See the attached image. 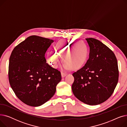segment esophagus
<instances>
[{
  "label": "esophagus",
  "instance_id": "1",
  "mask_svg": "<svg viewBox=\"0 0 127 127\" xmlns=\"http://www.w3.org/2000/svg\"><path fill=\"white\" fill-rule=\"evenodd\" d=\"M66 75V74L64 72H61V76L62 77H64Z\"/></svg>",
  "mask_w": 127,
  "mask_h": 127
}]
</instances>
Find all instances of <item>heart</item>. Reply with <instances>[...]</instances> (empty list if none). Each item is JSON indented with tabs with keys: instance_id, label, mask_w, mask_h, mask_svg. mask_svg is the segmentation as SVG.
<instances>
[{
	"instance_id": "b5f03b06",
	"label": "heart",
	"mask_w": 127,
	"mask_h": 127,
	"mask_svg": "<svg viewBox=\"0 0 127 127\" xmlns=\"http://www.w3.org/2000/svg\"><path fill=\"white\" fill-rule=\"evenodd\" d=\"M55 50L56 52L48 51L46 56L47 62L54 68L61 63L62 57L65 63L64 68L79 69L85 64L89 56L88 45L78 40L59 42L55 46Z\"/></svg>"
}]
</instances>
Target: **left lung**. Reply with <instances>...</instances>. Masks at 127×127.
I'll use <instances>...</instances> for the list:
<instances>
[{"mask_svg":"<svg viewBox=\"0 0 127 127\" xmlns=\"http://www.w3.org/2000/svg\"><path fill=\"white\" fill-rule=\"evenodd\" d=\"M90 47L89 59L81 69L72 74L71 89L79 100L97 105L108 99L118 81L117 59L109 47L94 38H86Z\"/></svg>","mask_w":127,"mask_h":127,"instance_id":"8db88e82","label":"left lung"}]
</instances>
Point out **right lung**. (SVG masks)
Wrapping results in <instances>:
<instances>
[{
    "instance_id": "right-lung-1",
    "label": "right lung",
    "mask_w": 127,
    "mask_h": 127,
    "mask_svg": "<svg viewBox=\"0 0 127 127\" xmlns=\"http://www.w3.org/2000/svg\"><path fill=\"white\" fill-rule=\"evenodd\" d=\"M53 40L32 35L17 45L9 59V80L18 98L32 106L54 95L61 72L46 63L45 54Z\"/></svg>"
}]
</instances>
